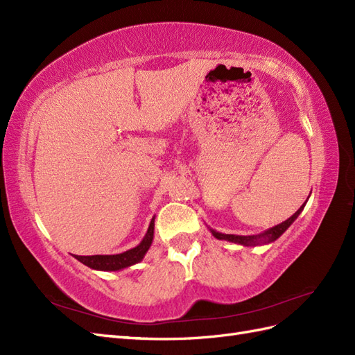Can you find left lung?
Here are the masks:
<instances>
[{"instance_id":"left-lung-1","label":"left lung","mask_w":355,"mask_h":355,"mask_svg":"<svg viewBox=\"0 0 355 355\" xmlns=\"http://www.w3.org/2000/svg\"><path fill=\"white\" fill-rule=\"evenodd\" d=\"M305 204H306V202H304L302 206L299 207V210H297L295 214H292V216H290L287 220H284V222H282V223H278V225H275V227H272V228H270V230H266V231H263V232H261V234H256V235L222 234V232H219V231L211 230L210 227H209V230H210V232L213 234V237L218 239V240H227V241L237 243V244L247 245V247H249V245H250V247H254V245L270 244V243L275 241L277 239H280V235L290 227V225H292V223L297 219L299 214L302 213V210H304V207H305Z\"/></svg>"}]
</instances>
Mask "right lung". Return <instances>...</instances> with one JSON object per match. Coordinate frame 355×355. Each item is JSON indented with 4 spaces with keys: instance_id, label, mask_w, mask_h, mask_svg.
<instances>
[{
    "instance_id": "1",
    "label": "right lung",
    "mask_w": 355,
    "mask_h": 355,
    "mask_svg": "<svg viewBox=\"0 0 355 355\" xmlns=\"http://www.w3.org/2000/svg\"><path fill=\"white\" fill-rule=\"evenodd\" d=\"M154 222H155V218H153L151 223H149L144 240L130 250L118 253V254H94V256L75 254V259H78L85 266L92 268V270H98V271H120V270H124V268L139 263L144 259L146 252L149 250V247L153 244L154 225H155Z\"/></svg>"
}]
</instances>
